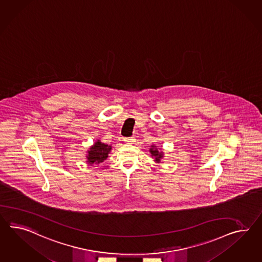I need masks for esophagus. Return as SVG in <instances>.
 <instances>
[{"instance_id":"1","label":"esophagus","mask_w":262,"mask_h":262,"mask_svg":"<svg viewBox=\"0 0 262 262\" xmlns=\"http://www.w3.org/2000/svg\"><path fill=\"white\" fill-rule=\"evenodd\" d=\"M123 141H125V142H130V143H132V142H134L135 138L134 137H131V138H124V140Z\"/></svg>"}]
</instances>
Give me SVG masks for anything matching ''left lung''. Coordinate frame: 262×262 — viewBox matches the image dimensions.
Listing matches in <instances>:
<instances>
[{
	"mask_svg": "<svg viewBox=\"0 0 262 262\" xmlns=\"http://www.w3.org/2000/svg\"><path fill=\"white\" fill-rule=\"evenodd\" d=\"M150 153L152 154L153 157H155V161H161V159L162 158V153H161V152H159V151H158V149L155 147V145H153L152 148L150 149Z\"/></svg>",
	"mask_w": 262,
	"mask_h": 262,
	"instance_id": "1",
	"label": "left lung"
}]
</instances>
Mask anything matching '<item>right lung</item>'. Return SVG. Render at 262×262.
I'll use <instances>...</instances> for the list:
<instances>
[{
    "label": "right lung",
    "mask_w": 262,
    "mask_h": 262,
    "mask_svg": "<svg viewBox=\"0 0 262 262\" xmlns=\"http://www.w3.org/2000/svg\"><path fill=\"white\" fill-rule=\"evenodd\" d=\"M111 150V146L104 144L100 141H97L90 151H88V160L90 164H99L107 159L108 154Z\"/></svg>",
    "instance_id": "add662e5"
}]
</instances>
